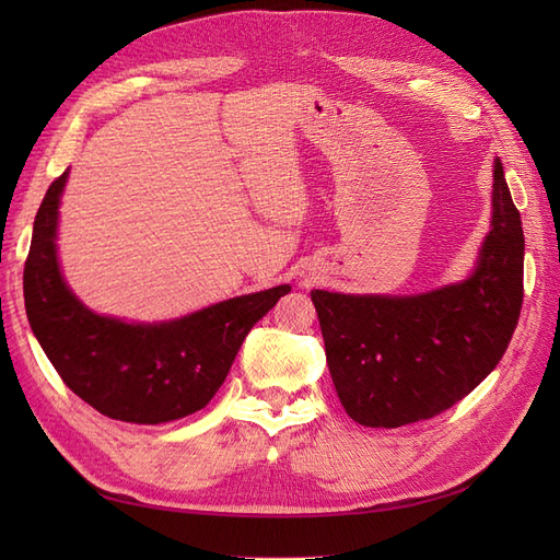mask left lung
I'll return each instance as SVG.
<instances>
[{
	"instance_id": "8db88e82",
	"label": "left lung",
	"mask_w": 560,
	"mask_h": 560,
	"mask_svg": "<svg viewBox=\"0 0 560 560\" xmlns=\"http://www.w3.org/2000/svg\"><path fill=\"white\" fill-rule=\"evenodd\" d=\"M523 229L500 159L493 217L463 282L413 296L313 290L334 387L364 428L442 413L498 366L523 303Z\"/></svg>"
}]
</instances>
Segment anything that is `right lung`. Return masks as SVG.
<instances>
[{
	"mask_svg": "<svg viewBox=\"0 0 560 560\" xmlns=\"http://www.w3.org/2000/svg\"><path fill=\"white\" fill-rule=\"evenodd\" d=\"M65 171L42 200L32 229L23 292L30 327L65 385L107 418L159 425L206 406L247 331L290 284L219 301L167 322L97 315L72 294L58 264V208Z\"/></svg>",
	"mask_w": 560,
	"mask_h": 560,
	"instance_id": "1",
	"label": "right lung"
}]
</instances>
